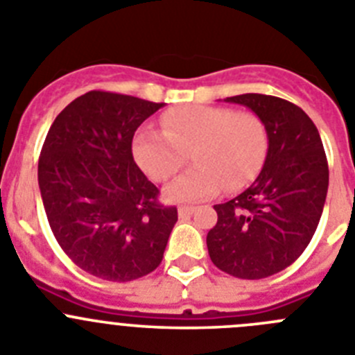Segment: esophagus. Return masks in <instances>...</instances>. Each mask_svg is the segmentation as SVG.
<instances>
[{
    "instance_id": "esophagus-1",
    "label": "esophagus",
    "mask_w": 355,
    "mask_h": 355,
    "mask_svg": "<svg viewBox=\"0 0 355 355\" xmlns=\"http://www.w3.org/2000/svg\"><path fill=\"white\" fill-rule=\"evenodd\" d=\"M193 206H180L178 208V215H180V218H187V216H190L193 213Z\"/></svg>"
}]
</instances>
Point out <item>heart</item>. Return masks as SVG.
<instances>
[{"label":"heart","instance_id":"b5f03b06","mask_svg":"<svg viewBox=\"0 0 355 355\" xmlns=\"http://www.w3.org/2000/svg\"><path fill=\"white\" fill-rule=\"evenodd\" d=\"M162 130L144 128L133 139L139 167L156 183L171 180L192 155L196 167L165 188L168 200H199L222 188L236 192L263 168L268 153V130L250 112L225 106L190 105L168 110Z\"/></svg>","mask_w":355,"mask_h":355}]
</instances>
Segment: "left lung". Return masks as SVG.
<instances>
[{"label": "left lung", "mask_w": 355, "mask_h": 355, "mask_svg": "<svg viewBox=\"0 0 355 355\" xmlns=\"http://www.w3.org/2000/svg\"><path fill=\"white\" fill-rule=\"evenodd\" d=\"M250 108L268 130L265 165L245 192L213 206L206 236L216 268L238 279L284 270L309 245L324 211L329 165L315 122L293 103L265 94L225 99Z\"/></svg>", "instance_id": "8db88e82"}]
</instances>
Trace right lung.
Segmentation results:
<instances>
[{
    "mask_svg": "<svg viewBox=\"0 0 355 355\" xmlns=\"http://www.w3.org/2000/svg\"><path fill=\"white\" fill-rule=\"evenodd\" d=\"M124 94L90 90L62 110L39 158V188L49 227L74 265L128 283L162 263L178 222L133 159L137 128L158 112Z\"/></svg>",
    "mask_w": 355,
    "mask_h": 355,
    "instance_id": "add662e5",
    "label": "right lung"
}]
</instances>
